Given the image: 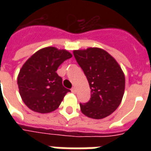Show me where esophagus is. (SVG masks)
<instances>
[{
	"label": "esophagus",
	"mask_w": 151,
	"mask_h": 151,
	"mask_svg": "<svg viewBox=\"0 0 151 151\" xmlns=\"http://www.w3.org/2000/svg\"><path fill=\"white\" fill-rule=\"evenodd\" d=\"M71 91H72V93H75V92H76L75 87H73V88L71 89Z\"/></svg>",
	"instance_id": "esophagus-1"
}]
</instances>
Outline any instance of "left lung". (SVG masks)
<instances>
[{
  "instance_id": "8db88e82",
  "label": "left lung",
  "mask_w": 151,
  "mask_h": 151,
  "mask_svg": "<svg viewBox=\"0 0 151 151\" xmlns=\"http://www.w3.org/2000/svg\"><path fill=\"white\" fill-rule=\"evenodd\" d=\"M73 55L88 80L91 99L80 104L81 111L92 119H103L116 111L123 98L125 78L116 60L99 47L75 50Z\"/></svg>"
}]
</instances>
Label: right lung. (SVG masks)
Segmentation results:
<instances>
[{
  "label": "right lung",
  "mask_w": 151,
  "mask_h": 151,
  "mask_svg": "<svg viewBox=\"0 0 151 151\" xmlns=\"http://www.w3.org/2000/svg\"><path fill=\"white\" fill-rule=\"evenodd\" d=\"M72 57L66 50L47 47L39 50L22 65L18 76L19 93L31 110L48 113L56 110L66 93L56 70L65 60Z\"/></svg>",
  "instance_id": "obj_1"
}]
</instances>
